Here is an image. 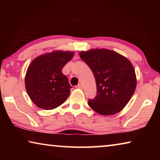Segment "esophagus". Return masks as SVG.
I'll list each match as a JSON object with an SVG mask.
<instances>
[{
  "label": "esophagus",
  "mask_w": 160,
  "mask_h": 160,
  "mask_svg": "<svg viewBox=\"0 0 160 160\" xmlns=\"http://www.w3.org/2000/svg\"><path fill=\"white\" fill-rule=\"evenodd\" d=\"M76 88H79V89H82L83 88V86H82V84H79V85H78V86L76 87Z\"/></svg>",
  "instance_id": "obj_1"
}]
</instances>
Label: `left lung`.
Returning a JSON list of instances; mask_svg holds the SVG:
<instances>
[{"mask_svg": "<svg viewBox=\"0 0 160 160\" xmlns=\"http://www.w3.org/2000/svg\"><path fill=\"white\" fill-rule=\"evenodd\" d=\"M79 55L95 78L97 95L89 99V106L104 116L121 112L136 88V75L132 63L125 56L106 48L81 51Z\"/></svg>", "mask_w": 160, "mask_h": 160, "instance_id": "obj_1", "label": "left lung"}]
</instances>
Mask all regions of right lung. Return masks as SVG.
<instances>
[{
    "instance_id": "right-lung-1",
    "label": "right lung",
    "mask_w": 160,
    "mask_h": 160,
    "mask_svg": "<svg viewBox=\"0 0 160 160\" xmlns=\"http://www.w3.org/2000/svg\"><path fill=\"white\" fill-rule=\"evenodd\" d=\"M73 56V51H54L38 56L29 64L25 75V88L36 106L51 110L67 99L72 87L62 73V68Z\"/></svg>"
}]
</instances>
